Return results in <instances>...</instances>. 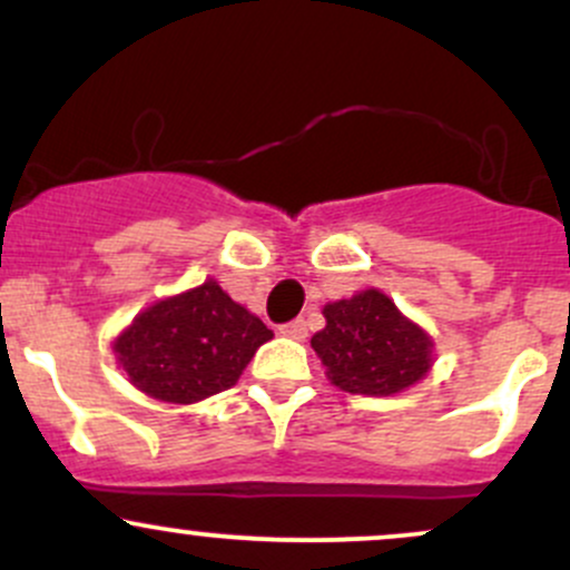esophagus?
Instances as JSON below:
<instances>
[{
	"mask_svg": "<svg viewBox=\"0 0 570 570\" xmlns=\"http://www.w3.org/2000/svg\"><path fill=\"white\" fill-rule=\"evenodd\" d=\"M278 332L284 337H292V340H303L307 335V324L305 318H294V322H286L278 326Z\"/></svg>",
	"mask_w": 570,
	"mask_h": 570,
	"instance_id": "1",
	"label": "esophagus"
}]
</instances>
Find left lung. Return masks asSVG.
Masks as SVG:
<instances>
[{"label": "left lung", "mask_w": 570, "mask_h": 570, "mask_svg": "<svg viewBox=\"0 0 570 570\" xmlns=\"http://www.w3.org/2000/svg\"><path fill=\"white\" fill-rule=\"evenodd\" d=\"M326 326L311 340L330 381L348 394L391 396L431 367V340L383 292L367 289L324 307Z\"/></svg>", "instance_id": "obj_1"}]
</instances>
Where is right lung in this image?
Wrapping results in <instances>:
<instances>
[{
  "mask_svg": "<svg viewBox=\"0 0 570 570\" xmlns=\"http://www.w3.org/2000/svg\"><path fill=\"white\" fill-rule=\"evenodd\" d=\"M273 332L217 281L141 311L117 337L130 383L160 402L189 404L227 391Z\"/></svg>",
  "mask_w": 570,
  "mask_h": 570,
  "instance_id": "obj_1",
  "label": "right lung"
}]
</instances>
